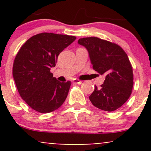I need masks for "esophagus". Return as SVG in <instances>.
Returning <instances> with one entry per match:
<instances>
[{
    "mask_svg": "<svg viewBox=\"0 0 151 151\" xmlns=\"http://www.w3.org/2000/svg\"><path fill=\"white\" fill-rule=\"evenodd\" d=\"M73 82H74V83H76V84H81V83H83L81 80H78V79H74V80H73Z\"/></svg>",
    "mask_w": 151,
    "mask_h": 151,
    "instance_id": "34e87169",
    "label": "esophagus"
}]
</instances>
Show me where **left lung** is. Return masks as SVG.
Wrapping results in <instances>:
<instances>
[{
    "label": "left lung",
    "instance_id": "obj_1",
    "mask_svg": "<svg viewBox=\"0 0 151 151\" xmlns=\"http://www.w3.org/2000/svg\"><path fill=\"white\" fill-rule=\"evenodd\" d=\"M78 44L88 50L93 68L106 75L101 88L95 87L90 101L104 111L116 110L129 99L134 85L133 70L127 55L119 45L97 37L80 39Z\"/></svg>",
    "mask_w": 151,
    "mask_h": 151
}]
</instances>
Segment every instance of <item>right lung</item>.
Listing matches in <instances>:
<instances>
[{
    "instance_id": "obj_1",
    "label": "right lung",
    "mask_w": 151,
    "mask_h": 151,
    "mask_svg": "<svg viewBox=\"0 0 151 151\" xmlns=\"http://www.w3.org/2000/svg\"><path fill=\"white\" fill-rule=\"evenodd\" d=\"M75 39L74 36L42 33L30 37L19 49L12 74L20 96L34 110L51 112L66 100L71 83L58 81L50 68Z\"/></svg>"
}]
</instances>
